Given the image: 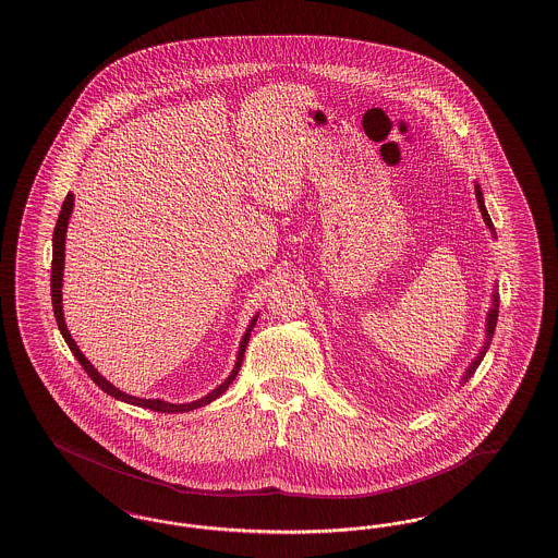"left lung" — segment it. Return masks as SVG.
Here are the masks:
<instances>
[{
	"label": "left lung",
	"instance_id": "1",
	"mask_svg": "<svg viewBox=\"0 0 558 558\" xmlns=\"http://www.w3.org/2000/svg\"><path fill=\"white\" fill-rule=\"evenodd\" d=\"M475 197H477V205H480V211H482V216H484V222H486V226L490 228V230H494L492 228V220L490 216H488V211H486V207H484V201H482V191H480V186H475ZM496 317H498V296L494 294V307H492V312L488 313V338H492V335H494V328H496ZM486 344H490V342H486ZM486 349L488 347H484V351H482V355L477 357V361L469 367L468 376H465V379L473 374V369L477 367V363L482 361V357H484V353H486Z\"/></svg>",
	"mask_w": 558,
	"mask_h": 558
}]
</instances>
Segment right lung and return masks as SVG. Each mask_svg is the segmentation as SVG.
Here are the masks:
<instances>
[{
  "instance_id": "obj_1",
  "label": "right lung",
  "mask_w": 558,
  "mask_h": 558,
  "mask_svg": "<svg viewBox=\"0 0 558 558\" xmlns=\"http://www.w3.org/2000/svg\"><path fill=\"white\" fill-rule=\"evenodd\" d=\"M72 205H74V199H72V195L68 193L66 199H64V205H62V211H60V218H58V223H56V230H53L51 303H53V315H56L58 328H60V332L64 336V340H66L70 351L74 353V357L78 359V363L85 367V372L89 374V378L93 379V381H95L104 392H108L110 397L118 399V401L131 402V404H136V407H145V409L159 411V413H184V411H193V409H197V407H203V404H207V402L216 401V399L222 395L223 390L232 384V379L236 378V374H239V369H241V365H243L246 342H248V336H251V330H253V326H255L257 317H253V319H251V324H248V328H246V335L243 336V340H241L239 357H236V365H234L232 374L228 376V379L223 381L222 386H218L214 392H209L207 397H203L199 401L186 402V404H172V402L156 401V399H154V401H151V399H136V397H131V395L120 392V390H118L116 386H112L108 379L104 378V376H99V372H97V369L90 365L89 361L85 359V355L78 351L76 342L72 340V336L68 332L66 322H64V313H62V271H64V241H66L68 218H70V214H72Z\"/></svg>"
}]
</instances>
